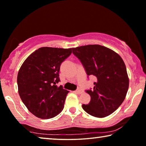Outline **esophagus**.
Wrapping results in <instances>:
<instances>
[{
    "label": "esophagus",
    "mask_w": 146,
    "mask_h": 146,
    "mask_svg": "<svg viewBox=\"0 0 146 146\" xmlns=\"http://www.w3.org/2000/svg\"><path fill=\"white\" fill-rule=\"evenodd\" d=\"M83 90H81L80 89H77L76 90V92L77 93V94H82V93H83Z\"/></svg>",
    "instance_id": "esophagus-1"
}]
</instances>
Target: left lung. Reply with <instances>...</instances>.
I'll return each mask as SVG.
<instances>
[{
  "instance_id": "obj_1",
  "label": "left lung",
  "mask_w": 146,
  "mask_h": 146,
  "mask_svg": "<svg viewBox=\"0 0 146 146\" xmlns=\"http://www.w3.org/2000/svg\"><path fill=\"white\" fill-rule=\"evenodd\" d=\"M72 52L83 64L88 76H94V89L86 92L90 96L89 104H83L91 116L104 118L114 113L125 100L129 80L123 59L111 49L99 44L73 48Z\"/></svg>"
}]
</instances>
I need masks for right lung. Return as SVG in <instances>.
Listing matches in <instances>:
<instances>
[{
  "label": "right lung",
  "mask_w": 146,
  "mask_h": 146,
  "mask_svg": "<svg viewBox=\"0 0 146 146\" xmlns=\"http://www.w3.org/2000/svg\"><path fill=\"white\" fill-rule=\"evenodd\" d=\"M72 48L41 47L24 61L17 75L18 92L31 113L41 119L57 116L63 109L69 91L57 87L60 65Z\"/></svg>",
  "instance_id": "1"
}]
</instances>
